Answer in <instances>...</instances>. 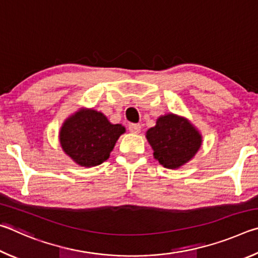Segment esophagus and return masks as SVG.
I'll list each match as a JSON object with an SVG mask.
<instances>
[{"mask_svg":"<svg viewBox=\"0 0 258 258\" xmlns=\"http://www.w3.org/2000/svg\"><path fill=\"white\" fill-rule=\"evenodd\" d=\"M128 130H130V132H132V133H140V131H141V125H140V124H130Z\"/></svg>","mask_w":258,"mask_h":258,"instance_id":"1","label":"esophagus"}]
</instances>
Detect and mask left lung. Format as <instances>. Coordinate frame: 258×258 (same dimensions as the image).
Masks as SVG:
<instances>
[{
  "mask_svg": "<svg viewBox=\"0 0 258 258\" xmlns=\"http://www.w3.org/2000/svg\"><path fill=\"white\" fill-rule=\"evenodd\" d=\"M155 158L166 168H178L187 163L202 146V137L186 119L173 115L161 116L147 132Z\"/></svg>",
  "mask_w": 258,
  "mask_h": 258,
  "instance_id": "left-lung-1",
  "label": "left lung"
}]
</instances>
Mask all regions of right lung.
I'll return each mask as SVG.
<instances>
[{
	"mask_svg": "<svg viewBox=\"0 0 258 258\" xmlns=\"http://www.w3.org/2000/svg\"><path fill=\"white\" fill-rule=\"evenodd\" d=\"M124 126L110 124L95 110H82L68 118L60 131L63 151L78 165L97 166L109 158Z\"/></svg>",
	"mask_w": 258,
	"mask_h": 258,
	"instance_id": "1",
	"label": "right lung"
}]
</instances>
